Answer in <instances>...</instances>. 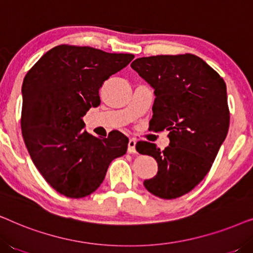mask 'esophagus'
<instances>
[{"label":"esophagus","instance_id":"esophagus-1","mask_svg":"<svg viewBox=\"0 0 253 253\" xmlns=\"http://www.w3.org/2000/svg\"><path fill=\"white\" fill-rule=\"evenodd\" d=\"M136 139L134 138H130L129 139V143H127V152H129L130 154H133L136 153Z\"/></svg>","mask_w":253,"mask_h":253}]
</instances>
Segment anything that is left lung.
<instances>
[{"mask_svg": "<svg viewBox=\"0 0 253 253\" xmlns=\"http://www.w3.org/2000/svg\"><path fill=\"white\" fill-rule=\"evenodd\" d=\"M131 68L154 88L150 127L168 130L170 140L165 150L137 143L138 153L158 162V174L144 185L159 198H178L203 181L226 139L230 121L226 83L193 54L140 57Z\"/></svg>", "mask_w": 253, "mask_h": 253, "instance_id": "1", "label": "left lung"}]
</instances>
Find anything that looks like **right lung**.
<instances>
[{
  "label": "right lung",
  "mask_w": 253,
  "mask_h": 253,
  "mask_svg": "<svg viewBox=\"0 0 253 253\" xmlns=\"http://www.w3.org/2000/svg\"><path fill=\"white\" fill-rule=\"evenodd\" d=\"M132 54L60 44L47 51L23 82L20 126L34 166L61 195L83 198L101 184L129 139L120 131L96 138L83 131V117L100 105L99 88L126 68Z\"/></svg>",
  "instance_id": "1"
}]
</instances>
